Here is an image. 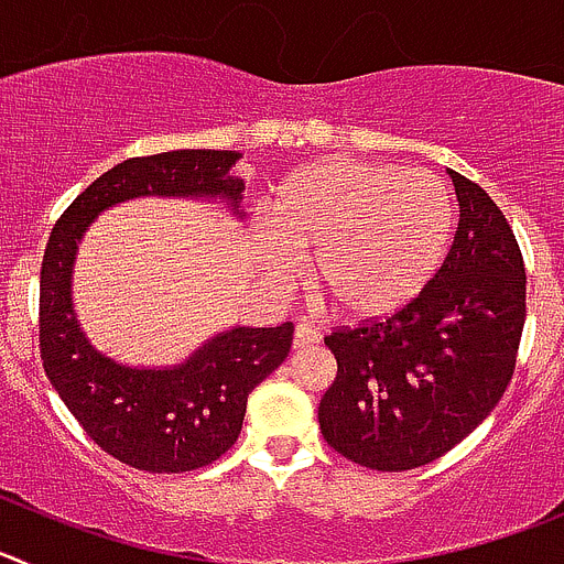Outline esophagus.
<instances>
[{
    "label": "esophagus",
    "instance_id": "34e87169",
    "mask_svg": "<svg viewBox=\"0 0 564 564\" xmlns=\"http://www.w3.org/2000/svg\"><path fill=\"white\" fill-rule=\"evenodd\" d=\"M319 341L317 328H312L308 323H297L294 328V347H314Z\"/></svg>",
    "mask_w": 564,
    "mask_h": 564
}]
</instances>
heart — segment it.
Segmentation results:
<instances>
[{
    "label": "heart",
    "mask_w": 564,
    "mask_h": 564,
    "mask_svg": "<svg viewBox=\"0 0 564 564\" xmlns=\"http://www.w3.org/2000/svg\"><path fill=\"white\" fill-rule=\"evenodd\" d=\"M454 236L440 177L394 163L328 158L289 177L270 208L261 258L275 281L314 258V289L347 323H376L423 294Z\"/></svg>",
    "instance_id": "b5f03b06"
}]
</instances>
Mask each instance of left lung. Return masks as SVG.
<instances>
[{"label":"left lung","mask_w":564,"mask_h":564,"mask_svg":"<svg viewBox=\"0 0 564 564\" xmlns=\"http://www.w3.org/2000/svg\"><path fill=\"white\" fill-rule=\"evenodd\" d=\"M459 225L417 300L325 336L336 378L319 401L330 448L401 473L459 445L512 381L525 323V267L492 197L451 170Z\"/></svg>","instance_id":"obj_1"}]
</instances>
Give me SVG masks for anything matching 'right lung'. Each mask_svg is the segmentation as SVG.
I'll return each instance as SVG.
<instances>
[{"label": "right lung", "instance_id": "1", "mask_svg": "<svg viewBox=\"0 0 564 564\" xmlns=\"http://www.w3.org/2000/svg\"><path fill=\"white\" fill-rule=\"evenodd\" d=\"M234 150H172L130 158L99 175L61 214L41 264L39 339L44 372L105 454L135 470L186 473L217 462L239 440L247 394L283 365L294 325L230 328L183 365L147 370L99 354L72 303V267L88 225L133 197L223 199L241 217L245 183Z\"/></svg>", "mask_w": 564, "mask_h": 564}]
</instances>
